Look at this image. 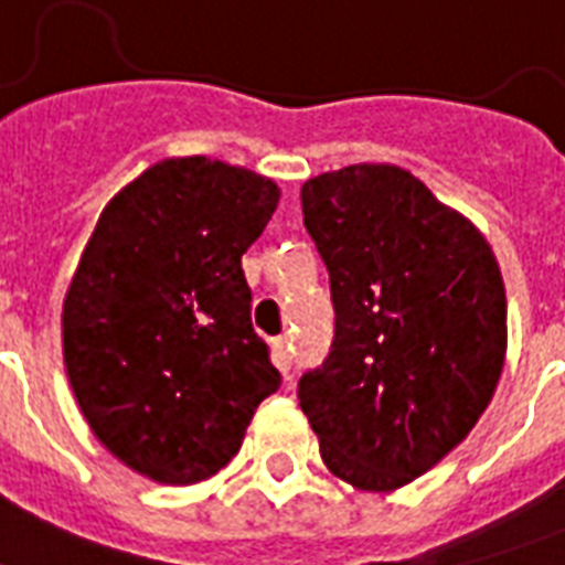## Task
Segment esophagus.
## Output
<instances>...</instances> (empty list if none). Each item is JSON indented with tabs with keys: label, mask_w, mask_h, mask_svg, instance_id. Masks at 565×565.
Wrapping results in <instances>:
<instances>
[{
	"label": "esophagus",
	"mask_w": 565,
	"mask_h": 565,
	"mask_svg": "<svg viewBox=\"0 0 565 565\" xmlns=\"http://www.w3.org/2000/svg\"><path fill=\"white\" fill-rule=\"evenodd\" d=\"M273 363L281 370V375L287 377V372H290V363H292V352H290V343L284 340V337H278V340H273Z\"/></svg>",
	"instance_id": "obj_1"
}]
</instances>
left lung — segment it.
<instances>
[{"mask_svg": "<svg viewBox=\"0 0 565 565\" xmlns=\"http://www.w3.org/2000/svg\"><path fill=\"white\" fill-rule=\"evenodd\" d=\"M331 275L328 361L299 404L328 472L363 492L416 481L469 437L508 354V296L478 225L395 163L301 184Z\"/></svg>", "mask_w": 565, "mask_h": 565, "instance_id": "left-lung-1", "label": "left lung"}]
</instances>
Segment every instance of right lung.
<instances>
[{"instance_id": "1", "label": "right lung", "mask_w": 565, "mask_h": 565, "mask_svg": "<svg viewBox=\"0 0 565 565\" xmlns=\"http://www.w3.org/2000/svg\"><path fill=\"white\" fill-rule=\"evenodd\" d=\"M278 199L243 167L163 158L105 204L84 246L61 313L66 377L96 439L149 481L220 472L281 384L243 275Z\"/></svg>"}]
</instances>
